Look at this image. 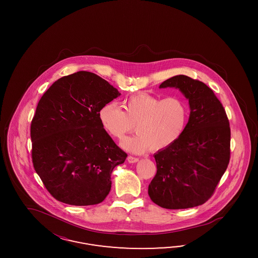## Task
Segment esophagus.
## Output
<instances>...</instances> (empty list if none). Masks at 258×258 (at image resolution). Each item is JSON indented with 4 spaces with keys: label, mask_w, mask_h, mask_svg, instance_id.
Listing matches in <instances>:
<instances>
[{
    "label": "esophagus",
    "mask_w": 258,
    "mask_h": 258,
    "mask_svg": "<svg viewBox=\"0 0 258 258\" xmlns=\"http://www.w3.org/2000/svg\"><path fill=\"white\" fill-rule=\"evenodd\" d=\"M126 160H127V163H130V164H134V163H137L139 161L138 158H135V157L133 156L127 157Z\"/></svg>",
    "instance_id": "esophagus-1"
}]
</instances>
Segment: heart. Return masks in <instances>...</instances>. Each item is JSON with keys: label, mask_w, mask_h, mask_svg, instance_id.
<instances>
[{"label": "heart", "mask_w": 258, "mask_h": 258, "mask_svg": "<svg viewBox=\"0 0 258 258\" xmlns=\"http://www.w3.org/2000/svg\"><path fill=\"white\" fill-rule=\"evenodd\" d=\"M123 110L115 103L102 107L98 118L103 130L120 140L134 130L137 134L121 142L133 153L168 149L184 133L189 117L186 101L179 96L162 99L149 94L133 95L123 102Z\"/></svg>", "instance_id": "b5f03b06"}]
</instances>
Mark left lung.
Segmentation results:
<instances>
[{"mask_svg": "<svg viewBox=\"0 0 258 258\" xmlns=\"http://www.w3.org/2000/svg\"><path fill=\"white\" fill-rule=\"evenodd\" d=\"M159 88L178 89L188 100L190 114L180 139L153 155L157 173L149 183V197L166 209L202 205L211 198L230 161L225 109L209 87L187 76H175Z\"/></svg>", "mask_w": 258, "mask_h": 258, "instance_id": "left-lung-1", "label": "left lung"}]
</instances>
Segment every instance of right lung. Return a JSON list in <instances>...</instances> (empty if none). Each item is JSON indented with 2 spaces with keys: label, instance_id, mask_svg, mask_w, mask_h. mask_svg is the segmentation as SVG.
Masks as SVG:
<instances>
[{
  "label": "right lung",
  "instance_id": "add662e5",
  "mask_svg": "<svg viewBox=\"0 0 258 258\" xmlns=\"http://www.w3.org/2000/svg\"><path fill=\"white\" fill-rule=\"evenodd\" d=\"M94 73L59 78L41 96L31 123L34 168L49 193L66 204L100 203L110 174L126 158L102 127V107L120 96Z\"/></svg>",
  "mask_w": 258,
  "mask_h": 258
}]
</instances>
